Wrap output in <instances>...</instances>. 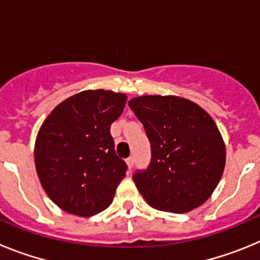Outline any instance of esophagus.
Returning <instances> with one entry per match:
<instances>
[{
    "mask_svg": "<svg viewBox=\"0 0 260 260\" xmlns=\"http://www.w3.org/2000/svg\"><path fill=\"white\" fill-rule=\"evenodd\" d=\"M126 162H127V167L128 169H132L133 167H134V156H130V157L126 160Z\"/></svg>",
    "mask_w": 260,
    "mask_h": 260,
    "instance_id": "esophagus-1",
    "label": "esophagus"
}]
</instances>
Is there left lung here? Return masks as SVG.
Segmentation results:
<instances>
[{
    "instance_id": "1",
    "label": "left lung",
    "mask_w": 260,
    "mask_h": 260,
    "mask_svg": "<svg viewBox=\"0 0 260 260\" xmlns=\"http://www.w3.org/2000/svg\"><path fill=\"white\" fill-rule=\"evenodd\" d=\"M128 107L151 143L150 165L133 176L147 203L173 213L202 206L225 167V144L212 117L178 96H139Z\"/></svg>"
}]
</instances>
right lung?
<instances>
[{"instance_id": "add662e5", "label": "right lung", "mask_w": 260, "mask_h": 260, "mask_svg": "<svg viewBox=\"0 0 260 260\" xmlns=\"http://www.w3.org/2000/svg\"><path fill=\"white\" fill-rule=\"evenodd\" d=\"M125 93L88 89L50 112L36 137L35 165L43 189L61 210L89 217L112 203L126 162L114 151L110 125Z\"/></svg>"}]
</instances>
